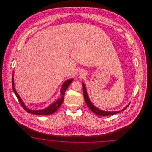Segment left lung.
Returning a JSON list of instances; mask_svg holds the SVG:
<instances>
[{
  "label": "left lung",
  "instance_id": "left-lung-1",
  "mask_svg": "<svg viewBox=\"0 0 152 152\" xmlns=\"http://www.w3.org/2000/svg\"><path fill=\"white\" fill-rule=\"evenodd\" d=\"M82 84H83V94H84V97L85 101H86V103H87V105L89 107V108L94 113L96 114L97 115L101 116H110V115H115V114H116L117 113H119L121 111L124 110L125 109L127 108L128 107V106H129V104H128L125 108L123 109V110H120V111H117V112H107V111L101 110L100 109L96 108L94 105L91 102L89 99V97L88 96V94H87V90H86V86H85V85H84V84L83 83H82Z\"/></svg>",
  "mask_w": 152,
  "mask_h": 152
}]
</instances>
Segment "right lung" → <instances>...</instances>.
I'll use <instances>...</instances> for the list:
<instances>
[{
    "mask_svg": "<svg viewBox=\"0 0 152 152\" xmlns=\"http://www.w3.org/2000/svg\"><path fill=\"white\" fill-rule=\"evenodd\" d=\"M13 75H14V74L12 75V84L13 90H14L15 94L16 95V96L17 97L18 100L20 102L23 108L24 109L26 112H28L29 113H32V114H34V115H50L53 114V113H55V112L57 111V110L61 106L63 101L64 100V94H65L66 89H67V88L71 84V83L72 82V81L73 80L72 79L68 80L63 83V84L61 87V91H60L61 97L59 98L57 101L52 103L48 107H47L46 108L43 109H42V110H31V109L27 108L25 106L23 101H22V100L21 99V98L20 97L19 95L18 94L17 92L16 91V89H15L14 87Z\"/></svg>",
    "mask_w": 152,
    "mask_h": 152,
    "instance_id": "add662e5",
    "label": "right lung"
}]
</instances>
